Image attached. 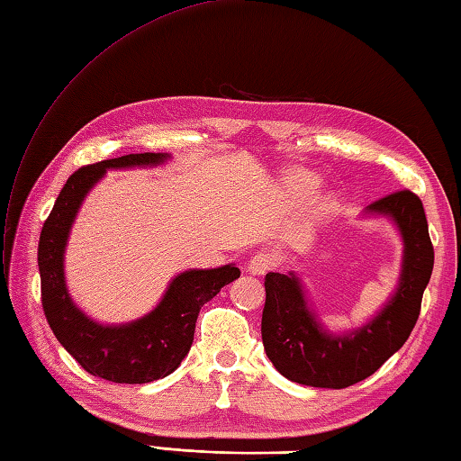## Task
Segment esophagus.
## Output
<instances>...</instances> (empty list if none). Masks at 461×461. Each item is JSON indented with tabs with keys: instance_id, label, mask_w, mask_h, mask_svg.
Masks as SVG:
<instances>
[{
	"instance_id": "obj_1",
	"label": "esophagus",
	"mask_w": 461,
	"mask_h": 461,
	"mask_svg": "<svg viewBox=\"0 0 461 461\" xmlns=\"http://www.w3.org/2000/svg\"><path fill=\"white\" fill-rule=\"evenodd\" d=\"M276 254L274 252H268V250H262V252H257L254 257L250 258L249 262V272L254 274V276H262L268 270H272L276 266Z\"/></svg>"
}]
</instances>
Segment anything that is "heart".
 I'll return each instance as SVG.
<instances>
[{"label": "heart", "mask_w": 461, "mask_h": 461, "mask_svg": "<svg viewBox=\"0 0 461 461\" xmlns=\"http://www.w3.org/2000/svg\"><path fill=\"white\" fill-rule=\"evenodd\" d=\"M320 177L313 176L310 171H303V169H294L285 173V177L282 179V191H284V197L290 204H302L308 199H312L317 189H320ZM331 204L327 203L321 207L323 214L330 212Z\"/></svg>", "instance_id": "obj_1"}]
</instances>
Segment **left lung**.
<instances>
[{"label":"left lung","mask_w":461,"mask_h":461,"mask_svg":"<svg viewBox=\"0 0 461 461\" xmlns=\"http://www.w3.org/2000/svg\"><path fill=\"white\" fill-rule=\"evenodd\" d=\"M363 217L391 221L402 240L398 284L383 308L361 327L330 331L313 312L295 272L266 274L262 343L276 371L294 383L345 388L371 376L414 330L434 268L422 201L398 191L365 209Z\"/></svg>","instance_id":"left-lung-1"}]
</instances>
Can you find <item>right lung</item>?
I'll use <instances>...</instances> for the list:
<instances>
[{
    "label": "right lung",
    "mask_w": 461,
    "mask_h": 461,
    "mask_svg": "<svg viewBox=\"0 0 461 461\" xmlns=\"http://www.w3.org/2000/svg\"><path fill=\"white\" fill-rule=\"evenodd\" d=\"M167 159L169 153H130L80 167L60 189L39 237L41 302L50 330L86 373L112 383L144 384L176 371L191 349L203 305L240 276L234 264L181 272L149 313L118 325L92 320L70 298L65 250L90 189L110 169L158 167Z\"/></svg>",
    "instance_id": "right-lung-1"
}]
</instances>
